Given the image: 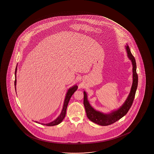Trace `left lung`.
Wrapping results in <instances>:
<instances>
[{"mask_svg":"<svg viewBox=\"0 0 154 154\" xmlns=\"http://www.w3.org/2000/svg\"><path fill=\"white\" fill-rule=\"evenodd\" d=\"M125 47L126 51L127 52V57L131 60L133 66V83L129 94L122 106L117 109L112 110L109 113H104L100 112L94 109L90 105L88 100L87 94L85 91H84V105L87 116L90 121L100 125H109L124 117L128 112L134 100L138 82V74L136 71V63L134 57L131 53L129 46L126 44Z\"/></svg>","mask_w":154,"mask_h":154,"instance_id":"8db88e82","label":"left lung"}]
</instances>
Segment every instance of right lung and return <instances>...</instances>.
Instances as JSON below:
<instances>
[{
	"label": "right lung",
	"instance_id": "right-lung-1",
	"mask_svg": "<svg viewBox=\"0 0 154 154\" xmlns=\"http://www.w3.org/2000/svg\"><path fill=\"white\" fill-rule=\"evenodd\" d=\"M17 65L16 66V69H15V83H14V85H15V91H16V72H17ZM78 86L76 85H74L73 86L70 87L68 89L67 91L65 97V100H64V104L63 106V108H62V112H60V115L58 116L57 118L55 120L52 121V122L48 123H40L37 121H34L35 123H37L38 124H41L42 125H44L49 126H52L57 125L58 124L62 122V121L63 120L64 118L65 117L66 113V110H67V107L68 104L69 103V100L70 99L71 96H72L73 94H74V92L78 89Z\"/></svg>",
	"mask_w": 154,
	"mask_h": 154
}]
</instances>
